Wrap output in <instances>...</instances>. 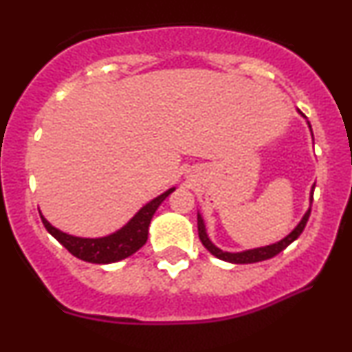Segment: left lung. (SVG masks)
Here are the masks:
<instances>
[{
	"mask_svg": "<svg viewBox=\"0 0 352 352\" xmlns=\"http://www.w3.org/2000/svg\"><path fill=\"white\" fill-rule=\"evenodd\" d=\"M313 188H315V187H313ZM311 200H313V195H311ZM310 213H311V208L308 210L307 213H305V217H303L302 221L298 223V226L295 228V230L292 231L285 239H282L280 243L272 244V245H265V248L251 249V251L232 254V252H224V251H221V249H218L217 245H214L208 239V236H206L205 224H203V219H201L200 214H198V236H200L201 244L205 245V248L208 249V251L213 254V256H217L218 259L226 261V262H232V264H252V262H261V261L272 259L274 256H277L278 252H282L283 249L287 248V245H290L292 243H294V241L297 239L300 234H302L305 226H307V221H308V218H310Z\"/></svg>",
	"mask_w": 352,
	"mask_h": 352,
	"instance_id": "obj_1",
	"label": "left lung"
}]
</instances>
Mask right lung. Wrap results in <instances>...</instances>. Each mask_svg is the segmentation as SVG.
<instances>
[{
	"mask_svg": "<svg viewBox=\"0 0 352 352\" xmlns=\"http://www.w3.org/2000/svg\"><path fill=\"white\" fill-rule=\"evenodd\" d=\"M175 188L167 190V192L154 198L151 203H147L144 208L139 211L131 221L126 224L122 230L114 232L111 236L100 239H83L75 238V236L65 234V232L55 230L50 226L47 219L41 217L44 223L45 230L54 236L55 239L60 243L63 248L69 251L72 256L85 262H91V264H111V262L126 259L131 254H134L138 249H141L147 241V232H149L151 219L154 217L155 210L165 198L170 195Z\"/></svg>",
	"mask_w": 352,
	"mask_h": 352,
	"instance_id": "add662e5",
	"label": "right lung"
}]
</instances>
